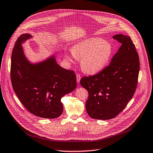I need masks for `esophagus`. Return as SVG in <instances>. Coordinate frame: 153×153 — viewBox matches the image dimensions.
I'll return each instance as SVG.
<instances>
[{
  "label": "esophagus",
  "mask_w": 153,
  "mask_h": 153,
  "mask_svg": "<svg viewBox=\"0 0 153 153\" xmlns=\"http://www.w3.org/2000/svg\"><path fill=\"white\" fill-rule=\"evenodd\" d=\"M76 79H77V82L79 83L80 80V79H81V77H80V74H77L76 75Z\"/></svg>",
  "instance_id": "esophagus-1"
}]
</instances>
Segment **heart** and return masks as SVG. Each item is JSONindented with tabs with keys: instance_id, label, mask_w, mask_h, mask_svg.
<instances>
[{
	"instance_id": "1",
	"label": "heart",
	"mask_w": 153,
	"mask_h": 153,
	"mask_svg": "<svg viewBox=\"0 0 153 153\" xmlns=\"http://www.w3.org/2000/svg\"><path fill=\"white\" fill-rule=\"evenodd\" d=\"M113 53L111 43L100 37L83 40L73 47L72 53L67 56L69 61L73 58L81 59L83 70L88 74L97 73L103 70L110 62Z\"/></svg>"
}]
</instances>
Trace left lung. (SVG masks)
<instances>
[{
	"mask_svg": "<svg viewBox=\"0 0 153 153\" xmlns=\"http://www.w3.org/2000/svg\"><path fill=\"white\" fill-rule=\"evenodd\" d=\"M113 37L122 45L110 64L99 73L80 80L88 91L86 111L94 119L109 120L117 116L132 99L137 85L140 63L134 44L126 35Z\"/></svg>",
	"mask_w": 153,
	"mask_h": 153,
	"instance_id": "obj_1",
	"label": "left lung"
}]
</instances>
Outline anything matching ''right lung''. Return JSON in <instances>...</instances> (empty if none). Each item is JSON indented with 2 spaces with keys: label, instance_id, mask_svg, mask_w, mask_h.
I'll return each mask as SVG.
<instances>
[{
  "label": "right lung",
  "instance_id": "right-lung-1",
  "mask_svg": "<svg viewBox=\"0 0 153 153\" xmlns=\"http://www.w3.org/2000/svg\"><path fill=\"white\" fill-rule=\"evenodd\" d=\"M32 37L22 34L13 50L11 79L13 90L27 110L34 115L55 119L63 112L61 99L76 88V76L73 71L62 68L55 56L36 63L26 57L22 43Z\"/></svg>",
  "mask_w": 153,
  "mask_h": 153
}]
</instances>
